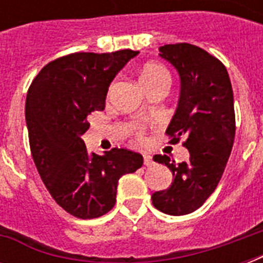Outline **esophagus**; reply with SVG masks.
I'll use <instances>...</instances> for the list:
<instances>
[{"label":"esophagus","mask_w":263,"mask_h":263,"mask_svg":"<svg viewBox=\"0 0 263 263\" xmlns=\"http://www.w3.org/2000/svg\"><path fill=\"white\" fill-rule=\"evenodd\" d=\"M143 162L146 166H150L153 164V157L148 156V154H143Z\"/></svg>","instance_id":"1"}]
</instances>
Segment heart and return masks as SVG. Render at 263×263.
I'll list each match as a JSON object with an SVG mask.
<instances>
[{
  "label": "heart",
  "mask_w": 263,
  "mask_h": 263,
  "mask_svg": "<svg viewBox=\"0 0 263 263\" xmlns=\"http://www.w3.org/2000/svg\"><path fill=\"white\" fill-rule=\"evenodd\" d=\"M139 79L140 83L143 84V87L148 88L158 83H169L171 82V75H169L168 69L164 65L154 63V61H147L140 67ZM136 135H138L139 140H144V128H138Z\"/></svg>",
  "instance_id": "1"
}]
</instances>
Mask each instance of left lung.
<instances>
[{"label": "left lung", "instance_id": "8db88e82", "mask_svg": "<svg viewBox=\"0 0 263 263\" xmlns=\"http://www.w3.org/2000/svg\"><path fill=\"white\" fill-rule=\"evenodd\" d=\"M161 57L177 69L181 82L179 105L166 129L169 143L183 146L190 160L175 164L168 156L154 161L171 169L173 181L152 195L154 208L171 216L195 212L212 195L224 173L235 139L233 91L220 60L191 43L160 47Z\"/></svg>", "mask_w": 263, "mask_h": 263}]
</instances>
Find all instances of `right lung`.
<instances>
[{
	"label": "right lung",
	"instance_id": "1",
	"mask_svg": "<svg viewBox=\"0 0 263 263\" xmlns=\"http://www.w3.org/2000/svg\"><path fill=\"white\" fill-rule=\"evenodd\" d=\"M138 51L72 53L50 61L32 80L26 101L35 166L53 199L72 216L90 220L110 212L121 176L143 165L128 148L88 154L82 135L87 117L105 109L109 84Z\"/></svg>",
	"mask_w": 263,
	"mask_h": 263
}]
</instances>
